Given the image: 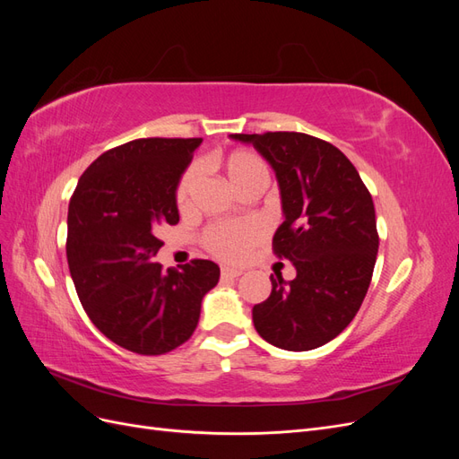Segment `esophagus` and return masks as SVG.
Wrapping results in <instances>:
<instances>
[{"instance_id": "esophagus-1", "label": "esophagus", "mask_w": 459, "mask_h": 459, "mask_svg": "<svg viewBox=\"0 0 459 459\" xmlns=\"http://www.w3.org/2000/svg\"><path fill=\"white\" fill-rule=\"evenodd\" d=\"M221 273V280H235V277H239L243 272L238 268H228V266H221L220 270Z\"/></svg>"}]
</instances>
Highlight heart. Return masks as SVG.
Here are the masks:
<instances>
[{
  "mask_svg": "<svg viewBox=\"0 0 459 459\" xmlns=\"http://www.w3.org/2000/svg\"><path fill=\"white\" fill-rule=\"evenodd\" d=\"M230 184L238 193H243L248 187L260 184H270V169L266 160L258 157L253 151L235 149L221 160ZM199 182V169L189 166L182 174L176 187V204L179 211H187L193 203ZM264 238V230L258 224H212L203 231L201 243L208 253L220 260H239L247 255L251 247H255Z\"/></svg>",
  "mask_w": 459,
  "mask_h": 459,
  "instance_id": "1",
  "label": "heart"
}]
</instances>
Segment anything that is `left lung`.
I'll use <instances>...</instances> for the list:
<instances>
[{
	"label": "left lung",
	"mask_w": 459,
	"mask_h": 459,
	"mask_svg": "<svg viewBox=\"0 0 459 459\" xmlns=\"http://www.w3.org/2000/svg\"><path fill=\"white\" fill-rule=\"evenodd\" d=\"M253 143L275 170L285 221L273 255L297 277L270 275V297L255 304L258 335L283 351H312L335 339L362 307L379 248L371 193L354 164L319 137L300 132L231 134Z\"/></svg>",
	"instance_id": "left-lung-1"
}]
</instances>
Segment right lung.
Wrapping results in <instances>:
<instances>
[{
  "mask_svg": "<svg viewBox=\"0 0 459 459\" xmlns=\"http://www.w3.org/2000/svg\"><path fill=\"white\" fill-rule=\"evenodd\" d=\"M201 137H142L105 151L68 204L66 260L78 299L107 339L166 354L195 331L201 300L220 280L212 260L162 270L164 224H178L176 187Z\"/></svg>",
  "mask_w": 459,
  "mask_h": 459,
  "instance_id": "1",
  "label": "right lung"
}]
</instances>
